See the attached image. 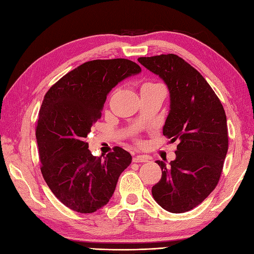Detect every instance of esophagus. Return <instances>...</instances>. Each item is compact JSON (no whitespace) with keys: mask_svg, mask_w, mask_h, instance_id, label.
I'll list each match as a JSON object with an SVG mask.
<instances>
[{"mask_svg":"<svg viewBox=\"0 0 254 254\" xmlns=\"http://www.w3.org/2000/svg\"><path fill=\"white\" fill-rule=\"evenodd\" d=\"M149 160V157L146 155H137L133 157V163H146Z\"/></svg>","mask_w":254,"mask_h":254,"instance_id":"1","label":"esophagus"}]
</instances>
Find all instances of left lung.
<instances>
[{
    "instance_id": "1",
    "label": "left lung",
    "mask_w": 254,
    "mask_h": 254,
    "mask_svg": "<svg viewBox=\"0 0 254 254\" xmlns=\"http://www.w3.org/2000/svg\"><path fill=\"white\" fill-rule=\"evenodd\" d=\"M137 61L164 80L170 110L164 135L179 141L176 159L152 188L156 202L170 213L197 206L216 188L228 150L227 119L222 102L195 68L176 55L138 58Z\"/></svg>"
}]
</instances>
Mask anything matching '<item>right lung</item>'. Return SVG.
<instances>
[{
  "mask_svg": "<svg viewBox=\"0 0 254 254\" xmlns=\"http://www.w3.org/2000/svg\"><path fill=\"white\" fill-rule=\"evenodd\" d=\"M141 71L127 59L88 61L47 91L36 127L41 174L52 193L75 212L104 207L131 164V154L118 146L104 158L95 157L85 138L111 89Z\"/></svg>",
  "mask_w": 254,
  "mask_h": 254,
  "instance_id": "1",
  "label": "right lung"
}]
</instances>
